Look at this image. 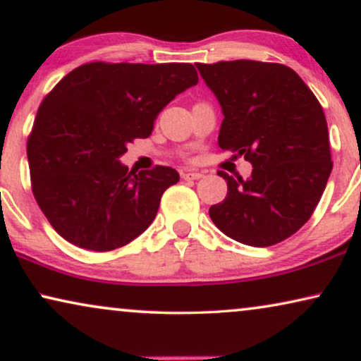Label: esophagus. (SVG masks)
Wrapping results in <instances>:
<instances>
[{"label": "esophagus", "mask_w": 361, "mask_h": 361, "mask_svg": "<svg viewBox=\"0 0 361 361\" xmlns=\"http://www.w3.org/2000/svg\"><path fill=\"white\" fill-rule=\"evenodd\" d=\"M180 176L184 180H197L202 177L200 172H194V171H182Z\"/></svg>", "instance_id": "1"}]
</instances>
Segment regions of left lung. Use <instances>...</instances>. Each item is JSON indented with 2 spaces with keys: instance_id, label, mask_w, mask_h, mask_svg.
<instances>
[{
  "instance_id": "1",
  "label": "left lung",
  "mask_w": 361,
  "mask_h": 361,
  "mask_svg": "<svg viewBox=\"0 0 361 361\" xmlns=\"http://www.w3.org/2000/svg\"><path fill=\"white\" fill-rule=\"evenodd\" d=\"M224 113L219 146L251 162L248 179L224 171L228 192L209 215L226 236L271 246L310 219L332 172L322 106L283 63L230 61L197 63Z\"/></svg>"
}]
</instances>
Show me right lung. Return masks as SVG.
<instances>
[{
	"label": "right lung",
	"instance_id": "1",
	"mask_svg": "<svg viewBox=\"0 0 361 361\" xmlns=\"http://www.w3.org/2000/svg\"><path fill=\"white\" fill-rule=\"evenodd\" d=\"M197 82L192 63L92 62L73 68L44 98L27 161L37 205L63 240L111 251L152 224L179 172L157 166L135 174L120 157Z\"/></svg>",
	"mask_w": 361,
	"mask_h": 361
}]
</instances>
